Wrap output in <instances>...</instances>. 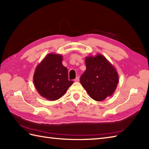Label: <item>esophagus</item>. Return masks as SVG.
<instances>
[{
  "label": "esophagus",
  "instance_id": "obj_1",
  "mask_svg": "<svg viewBox=\"0 0 149 149\" xmlns=\"http://www.w3.org/2000/svg\"><path fill=\"white\" fill-rule=\"evenodd\" d=\"M79 80H80V78H79V77H77V78H76L74 79V81H75L76 82L79 81Z\"/></svg>",
  "mask_w": 149,
  "mask_h": 149
}]
</instances>
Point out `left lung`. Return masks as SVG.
Here are the masks:
<instances>
[{
	"label": "left lung",
	"instance_id": "obj_1",
	"mask_svg": "<svg viewBox=\"0 0 149 149\" xmlns=\"http://www.w3.org/2000/svg\"><path fill=\"white\" fill-rule=\"evenodd\" d=\"M87 69L80 82L90 97L97 101H103L115 92L118 82L116 69L103 55L85 58Z\"/></svg>",
	"mask_w": 149,
	"mask_h": 149
}]
</instances>
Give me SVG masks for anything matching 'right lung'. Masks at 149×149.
Instances as JSON below:
<instances>
[{
    "label": "right lung",
    "mask_w": 149,
    "mask_h": 149,
    "mask_svg": "<svg viewBox=\"0 0 149 149\" xmlns=\"http://www.w3.org/2000/svg\"><path fill=\"white\" fill-rule=\"evenodd\" d=\"M62 59L61 55L49 54L35 70L33 77L35 87L47 100H58L73 84L68 80V71L62 65Z\"/></svg>",
    "instance_id": "obj_1"
}]
</instances>
